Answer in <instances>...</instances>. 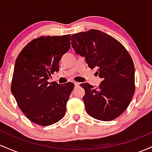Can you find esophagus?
I'll return each instance as SVG.
<instances>
[{"instance_id":"esophagus-1","label":"esophagus","mask_w":152,"mask_h":152,"mask_svg":"<svg viewBox=\"0 0 152 152\" xmlns=\"http://www.w3.org/2000/svg\"><path fill=\"white\" fill-rule=\"evenodd\" d=\"M74 85H75V86L77 87L80 85V83H78V82H74Z\"/></svg>"}]
</instances>
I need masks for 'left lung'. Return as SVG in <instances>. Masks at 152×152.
I'll return each instance as SVG.
<instances>
[{
    "mask_svg": "<svg viewBox=\"0 0 152 152\" xmlns=\"http://www.w3.org/2000/svg\"><path fill=\"white\" fill-rule=\"evenodd\" d=\"M71 41L75 51L85 57L88 67L98 69L102 79L98 88L88 83L80 84L85 90L86 112L101 121L115 119L126 109L135 91L130 54L116 38L96 29L72 35Z\"/></svg>",
    "mask_w": 152,
    "mask_h": 152,
    "instance_id": "left-lung-1",
    "label": "left lung"
}]
</instances>
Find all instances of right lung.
Instances as JSON below:
<instances>
[{
  "instance_id": "1",
  "label": "right lung",
  "mask_w": 152,
  "mask_h": 152,
  "mask_svg": "<svg viewBox=\"0 0 152 152\" xmlns=\"http://www.w3.org/2000/svg\"><path fill=\"white\" fill-rule=\"evenodd\" d=\"M71 35L41 36L32 40L17 57L11 81L12 94L26 116L36 124L49 126L65 115L74 84L48 82L59 70V61L69 48Z\"/></svg>"
}]
</instances>
